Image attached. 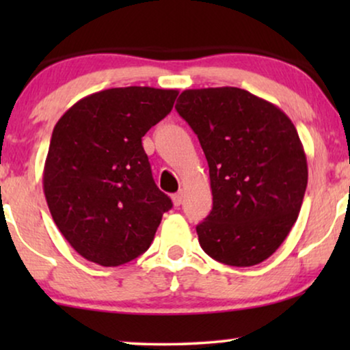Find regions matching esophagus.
<instances>
[{
    "instance_id": "esophagus-1",
    "label": "esophagus",
    "mask_w": 350,
    "mask_h": 350,
    "mask_svg": "<svg viewBox=\"0 0 350 350\" xmlns=\"http://www.w3.org/2000/svg\"><path fill=\"white\" fill-rule=\"evenodd\" d=\"M172 202H174L175 207H180L181 202H183V193H176L172 196Z\"/></svg>"
}]
</instances>
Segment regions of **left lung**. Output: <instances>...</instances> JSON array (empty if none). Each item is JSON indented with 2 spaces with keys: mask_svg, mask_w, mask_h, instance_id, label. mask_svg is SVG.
I'll return each mask as SVG.
<instances>
[{
  "mask_svg": "<svg viewBox=\"0 0 350 350\" xmlns=\"http://www.w3.org/2000/svg\"><path fill=\"white\" fill-rule=\"evenodd\" d=\"M176 111L208 162L212 212L196 231L202 250L228 266L260 265L298 218L308 159L290 118L239 88L183 90Z\"/></svg>",
  "mask_w": 350,
  "mask_h": 350,
  "instance_id": "8db88e82",
  "label": "left lung"
}]
</instances>
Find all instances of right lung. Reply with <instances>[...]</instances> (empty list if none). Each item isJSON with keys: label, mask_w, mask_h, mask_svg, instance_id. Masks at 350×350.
I'll return each mask as SVG.
<instances>
[{"label": "right lung", "mask_w": 350, "mask_h": 350, "mask_svg": "<svg viewBox=\"0 0 350 350\" xmlns=\"http://www.w3.org/2000/svg\"><path fill=\"white\" fill-rule=\"evenodd\" d=\"M176 95L140 85L100 90L55 124L42 189L62 236L88 261L114 267L135 260L172 208L142 138L172 111Z\"/></svg>", "instance_id": "add662e5"}]
</instances>
